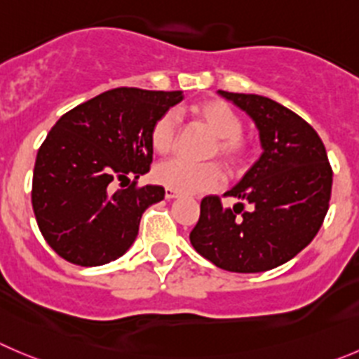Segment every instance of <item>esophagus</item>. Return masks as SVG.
I'll return each mask as SVG.
<instances>
[{"label":"esophagus","mask_w":359,"mask_h":359,"mask_svg":"<svg viewBox=\"0 0 359 359\" xmlns=\"http://www.w3.org/2000/svg\"><path fill=\"white\" fill-rule=\"evenodd\" d=\"M177 197H180V194L174 192V190H170V189H165V199H167V201L177 199Z\"/></svg>","instance_id":"esophagus-1"}]
</instances>
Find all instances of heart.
<instances>
[{"label": "heart", "instance_id": "b5f03b06", "mask_svg": "<svg viewBox=\"0 0 359 359\" xmlns=\"http://www.w3.org/2000/svg\"><path fill=\"white\" fill-rule=\"evenodd\" d=\"M197 125L206 128L213 139L208 142L203 156L217 160L227 174H238L247 167L250 158V146L241 135L243 119L227 102L220 98H206L196 102L189 109ZM180 137V125L172 111H165L153 121L149 128V142L155 153L169 155L174 151ZM158 185L177 194H201L215 190L222 182L220 169L215 162L192 163L185 160H169L155 169Z\"/></svg>", "mask_w": 359, "mask_h": 359}]
</instances>
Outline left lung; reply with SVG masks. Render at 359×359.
Instances as JSON below:
<instances>
[{
  "label": "left lung",
  "instance_id": "1",
  "mask_svg": "<svg viewBox=\"0 0 359 359\" xmlns=\"http://www.w3.org/2000/svg\"><path fill=\"white\" fill-rule=\"evenodd\" d=\"M243 109L259 130L262 155L224 196L201 201L190 243L215 266L261 273L291 261L319 233L330 208L333 170L312 126L291 109L261 95L218 91ZM251 210L244 211V204Z\"/></svg>",
  "mask_w": 359,
  "mask_h": 359
}]
</instances>
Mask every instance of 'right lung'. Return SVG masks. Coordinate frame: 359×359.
Here are the masks:
<instances>
[{
  "mask_svg": "<svg viewBox=\"0 0 359 359\" xmlns=\"http://www.w3.org/2000/svg\"><path fill=\"white\" fill-rule=\"evenodd\" d=\"M182 100V91L116 88L57 119L36 153L32 204L60 257L102 266L132 247L146 208L165 196L135 182L153 162L149 128Z\"/></svg>",
  "mask_w": 359,
  "mask_h": 359,
  "instance_id": "1",
  "label": "right lung"
}]
</instances>
